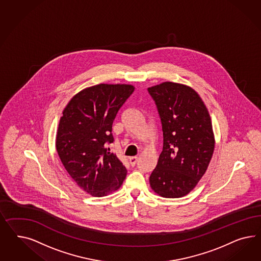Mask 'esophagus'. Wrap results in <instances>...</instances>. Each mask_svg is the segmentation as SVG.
Returning a JSON list of instances; mask_svg holds the SVG:
<instances>
[{"instance_id":"1","label":"esophagus","mask_w":261,"mask_h":261,"mask_svg":"<svg viewBox=\"0 0 261 261\" xmlns=\"http://www.w3.org/2000/svg\"><path fill=\"white\" fill-rule=\"evenodd\" d=\"M138 157H131V158H129V164L131 165V166H135L137 165V163H138Z\"/></svg>"}]
</instances>
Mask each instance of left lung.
<instances>
[{
	"label": "left lung",
	"instance_id": "left-lung-1",
	"mask_svg": "<svg viewBox=\"0 0 261 261\" xmlns=\"http://www.w3.org/2000/svg\"><path fill=\"white\" fill-rule=\"evenodd\" d=\"M147 90L157 106L164 138L149 177L151 189L162 197H182L196 187L213 157L212 119L192 88L164 82Z\"/></svg>",
	"mask_w": 261,
	"mask_h": 261
}]
</instances>
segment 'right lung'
<instances>
[{
  "mask_svg": "<svg viewBox=\"0 0 261 261\" xmlns=\"http://www.w3.org/2000/svg\"><path fill=\"white\" fill-rule=\"evenodd\" d=\"M134 90L128 84L86 88L67 104L59 121L58 156L79 188L95 197L119 190L126 177L125 166L107 145L114 142V119Z\"/></svg>",
  "mask_w": 261,
  "mask_h": 261,
  "instance_id": "1",
  "label": "right lung"
}]
</instances>
